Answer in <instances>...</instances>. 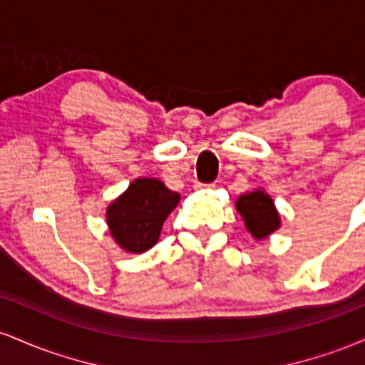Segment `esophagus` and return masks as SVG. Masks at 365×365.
Instances as JSON below:
<instances>
[{
    "label": "esophagus",
    "mask_w": 365,
    "mask_h": 365,
    "mask_svg": "<svg viewBox=\"0 0 365 365\" xmlns=\"http://www.w3.org/2000/svg\"><path fill=\"white\" fill-rule=\"evenodd\" d=\"M215 185H204V183H197L195 188H212Z\"/></svg>",
    "instance_id": "esophagus-1"
}]
</instances>
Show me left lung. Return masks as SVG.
Instances as JSON below:
<instances>
[{"label": "left lung", "instance_id": "1", "mask_svg": "<svg viewBox=\"0 0 365 365\" xmlns=\"http://www.w3.org/2000/svg\"><path fill=\"white\" fill-rule=\"evenodd\" d=\"M235 207L244 220L245 230L254 240H264L282 226V217L274 206V200L264 188L242 194L237 199Z\"/></svg>", "mask_w": 365, "mask_h": 365}]
</instances>
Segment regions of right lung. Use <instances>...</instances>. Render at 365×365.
Masks as SVG:
<instances>
[{"label":"right lung","instance_id":"1","mask_svg":"<svg viewBox=\"0 0 365 365\" xmlns=\"http://www.w3.org/2000/svg\"><path fill=\"white\" fill-rule=\"evenodd\" d=\"M180 202V194L161 180L140 177L130 183L106 209V225L115 244L128 254L153 249L163 223Z\"/></svg>","mask_w":365,"mask_h":365}]
</instances>
